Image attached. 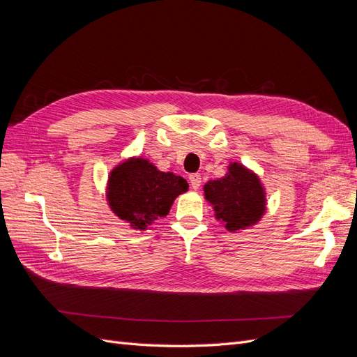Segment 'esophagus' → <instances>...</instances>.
Segmentation results:
<instances>
[{
  "instance_id": "obj_1",
  "label": "esophagus",
  "mask_w": 357,
  "mask_h": 357,
  "mask_svg": "<svg viewBox=\"0 0 357 357\" xmlns=\"http://www.w3.org/2000/svg\"><path fill=\"white\" fill-rule=\"evenodd\" d=\"M189 181H190V186L192 189H199L201 186V176L199 174H190L189 176Z\"/></svg>"
}]
</instances>
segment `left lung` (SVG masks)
<instances>
[{
	"label": "left lung",
	"mask_w": 357,
	"mask_h": 357,
	"mask_svg": "<svg viewBox=\"0 0 357 357\" xmlns=\"http://www.w3.org/2000/svg\"><path fill=\"white\" fill-rule=\"evenodd\" d=\"M205 199L215 211V219L228 231H240L255 225L265 213V193L257 176L243 165L231 164L222 178L204 186Z\"/></svg>",
	"instance_id": "1"
}]
</instances>
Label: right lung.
Masks as SVG:
<instances>
[{"label": "right lung", "mask_w": 357, "mask_h": 357, "mask_svg": "<svg viewBox=\"0 0 357 357\" xmlns=\"http://www.w3.org/2000/svg\"><path fill=\"white\" fill-rule=\"evenodd\" d=\"M188 189L183 177L162 172L146 159L132 158L112 171L107 198L117 218L131 223L134 229L144 231L159 218H165L174 199Z\"/></svg>", "instance_id": "obj_1"}]
</instances>
